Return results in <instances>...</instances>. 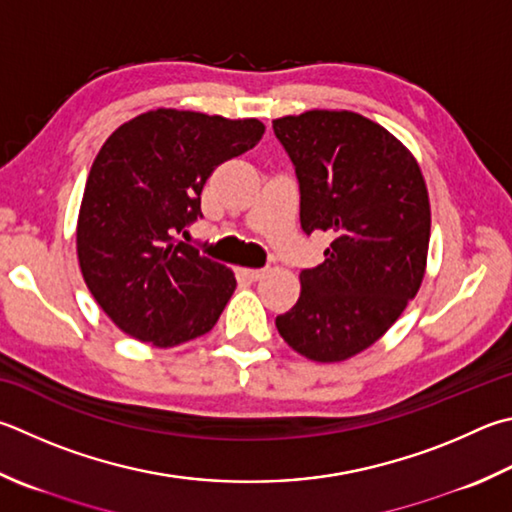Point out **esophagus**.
Segmentation results:
<instances>
[{
	"label": "esophagus",
	"instance_id": "1",
	"mask_svg": "<svg viewBox=\"0 0 512 512\" xmlns=\"http://www.w3.org/2000/svg\"><path fill=\"white\" fill-rule=\"evenodd\" d=\"M239 273L244 275L246 280H250V282H257V280H262L266 271H259V268H241Z\"/></svg>",
	"mask_w": 512,
	"mask_h": 512
}]
</instances>
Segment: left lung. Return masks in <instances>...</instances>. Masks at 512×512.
<instances>
[{
    "label": "left lung",
    "instance_id": "left-lung-1",
    "mask_svg": "<svg viewBox=\"0 0 512 512\" xmlns=\"http://www.w3.org/2000/svg\"><path fill=\"white\" fill-rule=\"evenodd\" d=\"M295 165L300 224L329 232L324 262L300 273L302 291L275 327L315 362L374 345L421 288L430 197L412 152L356 111L311 109L273 120Z\"/></svg>",
    "mask_w": 512,
    "mask_h": 512
}]
</instances>
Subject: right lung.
<instances>
[{
  "instance_id": "1",
  "label": "right lung",
  "mask_w": 512,
  "mask_h": 512,
  "mask_svg": "<svg viewBox=\"0 0 512 512\" xmlns=\"http://www.w3.org/2000/svg\"><path fill=\"white\" fill-rule=\"evenodd\" d=\"M264 123L152 109L100 147L82 194L78 262L87 288L120 331L176 347L215 327L235 275L176 239L201 217L215 167L259 143Z\"/></svg>"
}]
</instances>
